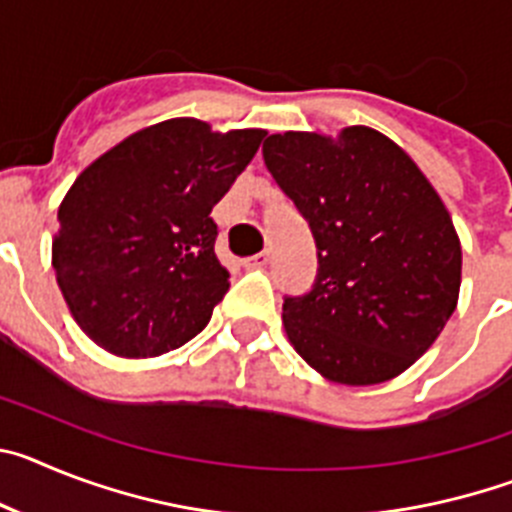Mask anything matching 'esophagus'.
Returning <instances> with one entry per match:
<instances>
[{"mask_svg": "<svg viewBox=\"0 0 512 512\" xmlns=\"http://www.w3.org/2000/svg\"><path fill=\"white\" fill-rule=\"evenodd\" d=\"M271 261V251H261L256 253V256H251V259L243 261V266H266Z\"/></svg>", "mask_w": 512, "mask_h": 512, "instance_id": "34e87169", "label": "esophagus"}]
</instances>
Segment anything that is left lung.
<instances>
[{
  "label": "left lung",
  "instance_id": "8db88e82",
  "mask_svg": "<svg viewBox=\"0 0 512 512\" xmlns=\"http://www.w3.org/2000/svg\"><path fill=\"white\" fill-rule=\"evenodd\" d=\"M264 164L310 225L318 274L284 297L297 354L341 384H379L428 351L456 307L461 246L413 158L372 128L269 135Z\"/></svg>",
  "mask_w": 512,
  "mask_h": 512
}]
</instances>
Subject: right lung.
I'll return each mask as SVG.
<instances>
[{"label": "right lung", "mask_w": 512, "mask_h": 512, "mask_svg": "<svg viewBox=\"0 0 512 512\" xmlns=\"http://www.w3.org/2000/svg\"><path fill=\"white\" fill-rule=\"evenodd\" d=\"M264 135L166 120L125 138L76 179L58 207L53 269L94 343L130 359L161 356L210 323L230 287L210 212Z\"/></svg>", "instance_id": "add662e5"}]
</instances>
